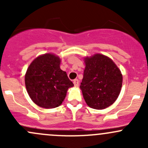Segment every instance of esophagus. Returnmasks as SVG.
<instances>
[{"label":"esophagus","instance_id":"34e87169","mask_svg":"<svg viewBox=\"0 0 148 148\" xmlns=\"http://www.w3.org/2000/svg\"><path fill=\"white\" fill-rule=\"evenodd\" d=\"M73 83H74V86H79V80L77 79H75L73 81Z\"/></svg>","mask_w":148,"mask_h":148}]
</instances>
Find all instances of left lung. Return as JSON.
<instances>
[{"mask_svg": "<svg viewBox=\"0 0 148 148\" xmlns=\"http://www.w3.org/2000/svg\"><path fill=\"white\" fill-rule=\"evenodd\" d=\"M80 88L89 107L103 110L118 97L122 84L120 70L112 59L102 54L86 57Z\"/></svg>", "mask_w": 148, "mask_h": 148, "instance_id": "1", "label": "left lung"}]
</instances>
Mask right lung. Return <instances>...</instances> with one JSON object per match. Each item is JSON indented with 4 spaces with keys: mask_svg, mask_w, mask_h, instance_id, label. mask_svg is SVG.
Masks as SVG:
<instances>
[{
    "mask_svg": "<svg viewBox=\"0 0 148 148\" xmlns=\"http://www.w3.org/2000/svg\"><path fill=\"white\" fill-rule=\"evenodd\" d=\"M60 62L58 56L46 53L34 59L28 66L25 84L31 99L39 107H59L67 89L74 86L66 71L60 69Z\"/></svg>",
    "mask_w": 148,
    "mask_h": 148,
    "instance_id": "right-lung-1",
    "label": "right lung"
}]
</instances>
